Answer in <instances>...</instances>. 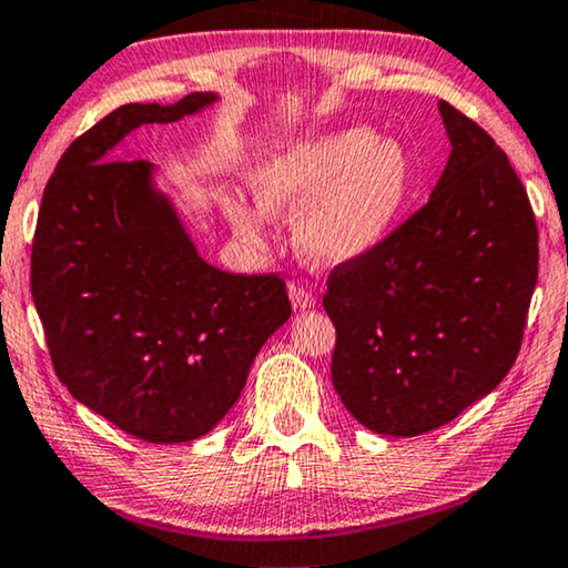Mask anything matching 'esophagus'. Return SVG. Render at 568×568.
I'll list each match as a JSON object with an SVG mask.
<instances>
[{
    "instance_id": "1",
    "label": "esophagus",
    "mask_w": 568,
    "mask_h": 568,
    "mask_svg": "<svg viewBox=\"0 0 568 568\" xmlns=\"http://www.w3.org/2000/svg\"><path fill=\"white\" fill-rule=\"evenodd\" d=\"M287 293H291V303L295 311H308L316 305V295L311 293V287L305 283H291L287 285Z\"/></svg>"
}]
</instances>
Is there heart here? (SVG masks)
I'll use <instances>...</instances> for the list:
<instances>
[{"instance_id": "1", "label": "heart", "mask_w": 568, "mask_h": 568, "mask_svg": "<svg viewBox=\"0 0 568 568\" xmlns=\"http://www.w3.org/2000/svg\"><path fill=\"white\" fill-rule=\"evenodd\" d=\"M260 206L237 196L222 202L240 237L260 242L267 214H295V242L316 265H344L364 257L397 227L414 186L407 149L379 139L368 125L318 133L260 156L250 169Z\"/></svg>"}]
</instances>
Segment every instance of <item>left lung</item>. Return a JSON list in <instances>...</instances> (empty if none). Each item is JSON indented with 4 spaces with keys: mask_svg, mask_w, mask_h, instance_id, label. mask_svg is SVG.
Masks as SVG:
<instances>
[{
    "mask_svg": "<svg viewBox=\"0 0 568 568\" xmlns=\"http://www.w3.org/2000/svg\"><path fill=\"white\" fill-rule=\"evenodd\" d=\"M449 159L429 202L364 257L336 265L323 308L331 379L376 435L453 422L510 372L538 277V230L508 156L439 101Z\"/></svg>",
    "mask_w": 568,
    "mask_h": 568,
    "instance_id": "8db88e82",
    "label": "left lung"
}]
</instances>
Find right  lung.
<instances>
[{
    "label": "right lung",
    "instance_id": "add662e5",
    "mask_svg": "<svg viewBox=\"0 0 568 568\" xmlns=\"http://www.w3.org/2000/svg\"><path fill=\"white\" fill-rule=\"evenodd\" d=\"M217 101L125 103L70 143L42 194L32 301L58 379L78 402L156 445L210 432L291 318L277 275H232L200 257L154 164L111 151L143 123Z\"/></svg>",
    "mask_w": 568,
    "mask_h": 568
}]
</instances>
